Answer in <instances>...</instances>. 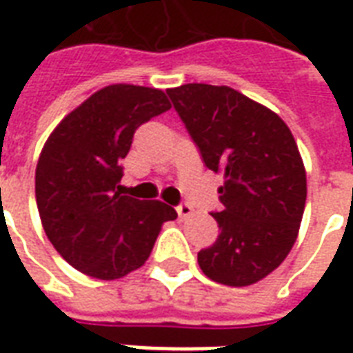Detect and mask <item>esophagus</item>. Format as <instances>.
<instances>
[{
    "label": "esophagus",
    "mask_w": 353,
    "mask_h": 353,
    "mask_svg": "<svg viewBox=\"0 0 353 353\" xmlns=\"http://www.w3.org/2000/svg\"><path fill=\"white\" fill-rule=\"evenodd\" d=\"M176 212H179V216L181 219H186V216H190L192 212H194V207L190 203H181L179 207H176Z\"/></svg>",
    "instance_id": "1"
}]
</instances>
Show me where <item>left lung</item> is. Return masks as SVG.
<instances>
[{"instance_id": "obj_1", "label": "left lung", "mask_w": 353, "mask_h": 353, "mask_svg": "<svg viewBox=\"0 0 353 353\" xmlns=\"http://www.w3.org/2000/svg\"><path fill=\"white\" fill-rule=\"evenodd\" d=\"M203 163L224 174L221 234L197 252L212 281L247 287L272 274L299 236L306 205V171L281 117L226 85L167 89Z\"/></svg>"}]
</instances>
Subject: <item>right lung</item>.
I'll use <instances>...</instances> for the list:
<instances>
[{"instance_id": "1", "label": "right lung", "mask_w": 353, "mask_h": 353, "mask_svg": "<svg viewBox=\"0 0 353 353\" xmlns=\"http://www.w3.org/2000/svg\"><path fill=\"white\" fill-rule=\"evenodd\" d=\"M171 108L163 91L108 85L57 125L36 169L39 219L70 266L97 279H119L148 261L163 222L176 211L123 196L119 181L132 134Z\"/></svg>"}]
</instances>
